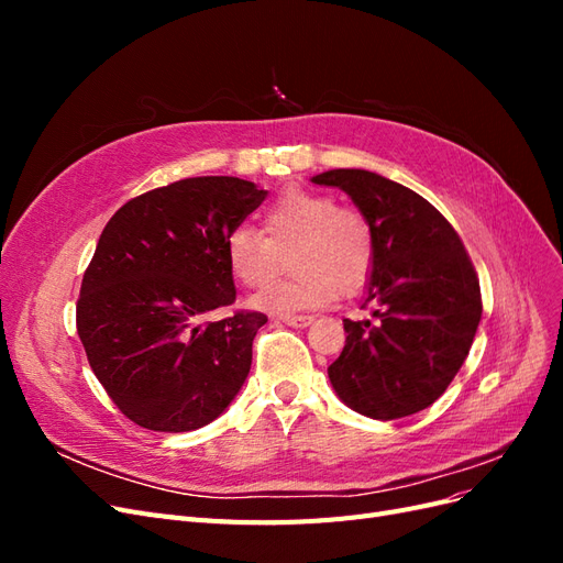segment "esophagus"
<instances>
[{"instance_id":"1","label":"esophagus","mask_w":563,"mask_h":563,"mask_svg":"<svg viewBox=\"0 0 563 563\" xmlns=\"http://www.w3.org/2000/svg\"><path fill=\"white\" fill-rule=\"evenodd\" d=\"M282 321L286 323V327H294V329H305L310 327V323L314 321L310 314H286L282 317Z\"/></svg>"}]
</instances>
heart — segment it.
Returning a JSON list of instances; mask_svg holds the SVG:
<instances>
[{"label": "heart", "instance_id": "heart-1", "mask_svg": "<svg viewBox=\"0 0 563 563\" xmlns=\"http://www.w3.org/2000/svg\"><path fill=\"white\" fill-rule=\"evenodd\" d=\"M289 249L295 272L263 286L251 298L255 310L296 314L317 310L338 291H354L373 267L376 242L368 220L354 209L335 207L329 195L288 190L263 213V234L249 225L228 232L223 255L230 275L244 286H261L274 274L278 253Z\"/></svg>", "mask_w": 563, "mask_h": 563}]
</instances>
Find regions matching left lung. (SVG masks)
<instances>
[{"mask_svg":"<svg viewBox=\"0 0 563 563\" xmlns=\"http://www.w3.org/2000/svg\"><path fill=\"white\" fill-rule=\"evenodd\" d=\"M314 185L343 190L371 223L376 255L364 305L343 319L345 347L329 366L340 401L373 420H397L444 395L482 319L479 279L457 232L428 199L364 168H333Z\"/></svg>","mask_w":563,"mask_h":563,"instance_id":"left-lung-1","label":"left lung"}]
</instances>
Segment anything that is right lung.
Masks as SVG:
<instances>
[{"label":"right lung","mask_w":563,"mask_h":563,"mask_svg":"<svg viewBox=\"0 0 563 563\" xmlns=\"http://www.w3.org/2000/svg\"><path fill=\"white\" fill-rule=\"evenodd\" d=\"M265 197L242 178H185L126 201L100 234L77 333L100 385L141 428L199 430L242 389L267 317H203L234 302L225 236Z\"/></svg>","instance_id":"right-lung-1"}]
</instances>
